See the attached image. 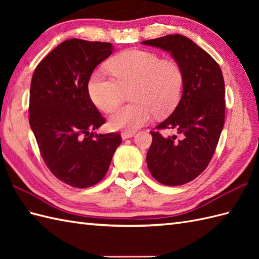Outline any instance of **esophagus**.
Returning <instances> with one entry per match:
<instances>
[{
  "label": "esophagus",
  "mask_w": 259,
  "mask_h": 259,
  "mask_svg": "<svg viewBox=\"0 0 259 259\" xmlns=\"http://www.w3.org/2000/svg\"><path fill=\"white\" fill-rule=\"evenodd\" d=\"M135 134H136L135 131H122V133H121V138L123 140L128 139V138H131V137H134Z\"/></svg>",
  "instance_id": "1"
}]
</instances>
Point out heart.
I'll use <instances>...</instances> for the list:
<instances>
[{
    "instance_id": "obj_1",
    "label": "heart",
    "mask_w": 259,
    "mask_h": 259,
    "mask_svg": "<svg viewBox=\"0 0 259 259\" xmlns=\"http://www.w3.org/2000/svg\"><path fill=\"white\" fill-rule=\"evenodd\" d=\"M111 75L95 71L88 80L92 102L111 112L122 101L123 89L133 87L134 102L118 109L109 119L112 129L136 130L156 113L162 117L177 106L183 93L185 75L180 64L145 50H128L109 60Z\"/></svg>"
}]
</instances>
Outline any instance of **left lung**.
Listing matches in <instances>:
<instances>
[{"mask_svg": "<svg viewBox=\"0 0 259 259\" xmlns=\"http://www.w3.org/2000/svg\"><path fill=\"white\" fill-rule=\"evenodd\" d=\"M171 53L184 71L185 83L178 106L150 131L147 153L152 177L166 186H180L197 178L210 162L225 122V82L221 67L209 54L180 34L142 41ZM176 130L162 137L161 130Z\"/></svg>", "mask_w": 259, "mask_h": 259, "instance_id": "left-lung-1", "label": "left lung"}]
</instances>
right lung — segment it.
Here are the masks:
<instances>
[{"instance_id": "add662e5", "label": "right lung", "mask_w": 259, "mask_h": 259, "mask_svg": "<svg viewBox=\"0 0 259 259\" xmlns=\"http://www.w3.org/2000/svg\"><path fill=\"white\" fill-rule=\"evenodd\" d=\"M109 42L69 38L37 64L29 120L47 167L64 184L88 188L106 176L121 136L96 134L106 119L88 92L93 70L112 53Z\"/></svg>"}]
</instances>
